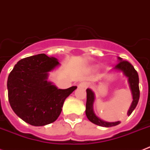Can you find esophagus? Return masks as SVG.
Returning <instances> with one entry per match:
<instances>
[{
  "instance_id": "obj_1",
  "label": "esophagus",
  "mask_w": 150,
  "mask_h": 150,
  "mask_svg": "<svg viewBox=\"0 0 150 150\" xmlns=\"http://www.w3.org/2000/svg\"><path fill=\"white\" fill-rule=\"evenodd\" d=\"M89 86V84L87 82H81L80 83V84L78 85V87L79 88H87Z\"/></svg>"
}]
</instances>
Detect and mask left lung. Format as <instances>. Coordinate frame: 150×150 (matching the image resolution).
Wrapping results in <instances>:
<instances>
[{
	"label": "left lung",
	"instance_id": "1",
	"mask_svg": "<svg viewBox=\"0 0 150 150\" xmlns=\"http://www.w3.org/2000/svg\"><path fill=\"white\" fill-rule=\"evenodd\" d=\"M118 63L115 66L112 71H118V72H122L123 75L127 78V81L129 84L130 89L132 94L133 100L130 106L128 111H127V115H130L132 113V112L134 110L137 105L139 101L140 98V89H139V77L138 74L132 65L128 62L127 61H124L121 57H118ZM87 91V103H86V110L85 113L86 115L88 117V120L92 123L102 127H113V126L118 125V124H120V122H109L104 121L101 118H99L97 115L94 113L93 111V103L95 100V93L90 88L86 90Z\"/></svg>",
	"mask_w": 150,
	"mask_h": 150
}]
</instances>
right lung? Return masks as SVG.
<instances>
[{"instance_id": "1", "label": "right lung", "mask_w": 150, "mask_h": 150, "mask_svg": "<svg viewBox=\"0 0 150 150\" xmlns=\"http://www.w3.org/2000/svg\"><path fill=\"white\" fill-rule=\"evenodd\" d=\"M58 59L41 53L21 59L7 79L8 99L14 112L33 126L55 122L64 101L77 88L58 89L47 81L49 72L59 66Z\"/></svg>"}]
</instances>
